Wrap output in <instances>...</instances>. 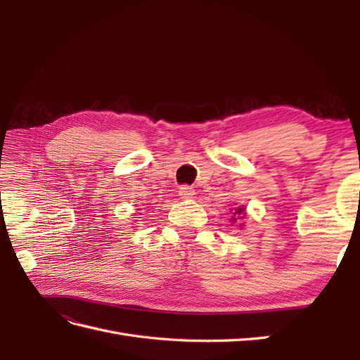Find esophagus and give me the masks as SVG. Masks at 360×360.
Returning <instances> with one entry per match:
<instances>
[{
  "mask_svg": "<svg viewBox=\"0 0 360 360\" xmlns=\"http://www.w3.org/2000/svg\"><path fill=\"white\" fill-rule=\"evenodd\" d=\"M179 195H180V198H183V200H191V198H193L195 189L192 186H189V184H183L180 191H179Z\"/></svg>",
  "mask_w": 360,
  "mask_h": 360,
  "instance_id": "34e87169",
  "label": "esophagus"
}]
</instances>
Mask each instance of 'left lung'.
<instances>
[{"mask_svg":"<svg viewBox=\"0 0 360 360\" xmlns=\"http://www.w3.org/2000/svg\"><path fill=\"white\" fill-rule=\"evenodd\" d=\"M243 207H238V209H236V213L234 214H242L243 213ZM233 221H236V217H233Z\"/></svg>","mask_w":360,"mask_h":360,"instance_id":"obj_1","label":"left lung"}]
</instances>
